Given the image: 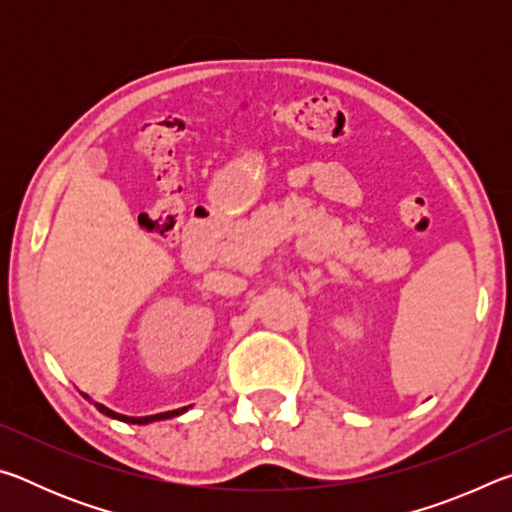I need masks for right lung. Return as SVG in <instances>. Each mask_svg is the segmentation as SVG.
Masks as SVG:
<instances>
[{
    "mask_svg": "<svg viewBox=\"0 0 512 512\" xmlns=\"http://www.w3.org/2000/svg\"><path fill=\"white\" fill-rule=\"evenodd\" d=\"M94 406L103 413L108 415V418H115V420H121V422H128V424H149V422H155V420H169V418H176V415L185 413L189 406H183V409H176V411H167V413H155V415H144V418H131V415H121V413H115L112 409H108V406H103L99 402H94Z\"/></svg>",
    "mask_w": 512,
    "mask_h": 512,
    "instance_id": "add662e5",
    "label": "right lung"
}]
</instances>
